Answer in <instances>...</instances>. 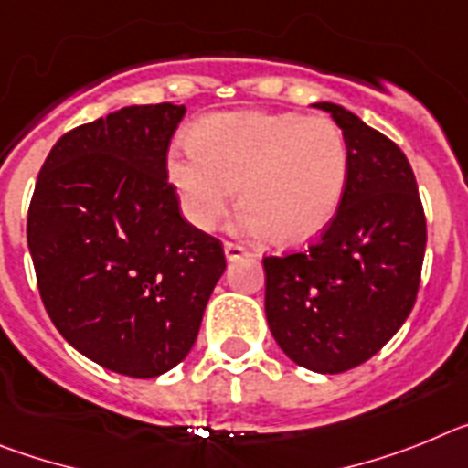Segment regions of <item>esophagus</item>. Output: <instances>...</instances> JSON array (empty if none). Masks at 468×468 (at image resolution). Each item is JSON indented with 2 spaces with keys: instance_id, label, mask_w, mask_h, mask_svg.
Instances as JSON below:
<instances>
[{
  "instance_id": "esophagus-1",
  "label": "esophagus",
  "mask_w": 468,
  "mask_h": 468,
  "mask_svg": "<svg viewBox=\"0 0 468 468\" xmlns=\"http://www.w3.org/2000/svg\"><path fill=\"white\" fill-rule=\"evenodd\" d=\"M223 250H226V257H229V261H235V259H242L250 254L245 247L235 245V242H226V247H223Z\"/></svg>"
}]
</instances>
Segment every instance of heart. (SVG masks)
<instances>
[{
  "instance_id": "1",
  "label": "heart",
  "mask_w": 468,
  "mask_h": 468,
  "mask_svg": "<svg viewBox=\"0 0 468 468\" xmlns=\"http://www.w3.org/2000/svg\"><path fill=\"white\" fill-rule=\"evenodd\" d=\"M193 148H172L166 178L195 229H217L239 188L238 229L275 245L318 238L348 186V145L336 122L299 112H221L197 122Z\"/></svg>"
}]
</instances>
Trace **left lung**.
I'll return each instance as SVG.
<instances>
[{
    "label": "left lung",
    "mask_w": 468,
    "mask_h": 468,
    "mask_svg": "<svg viewBox=\"0 0 468 468\" xmlns=\"http://www.w3.org/2000/svg\"><path fill=\"white\" fill-rule=\"evenodd\" d=\"M348 145V186L335 221L306 250L263 257L266 318L296 365L339 375L381 351L420 292L426 217L408 157L335 103H315Z\"/></svg>",
    "instance_id": "8db88e82"
}]
</instances>
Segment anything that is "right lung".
I'll list each match as a JSON object with an SVG mask.
<instances>
[{
  "mask_svg": "<svg viewBox=\"0 0 468 468\" xmlns=\"http://www.w3.org/2000/svg\"><path fill=\"white\" fill-rule=\"evenodd\" d=\"M184 105H129L63 133L39 169L30 247L63 339L117 375L150 379L193 348L221 239L181 214L166 150Z\"/></svg>",
  "mask_w": 468,
  "mask_h": 468,
  "instance_id": "add662e5",
  "label": "right lung"
}]
</instances>
